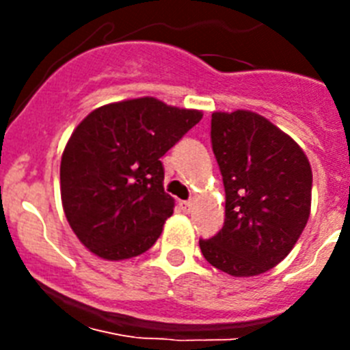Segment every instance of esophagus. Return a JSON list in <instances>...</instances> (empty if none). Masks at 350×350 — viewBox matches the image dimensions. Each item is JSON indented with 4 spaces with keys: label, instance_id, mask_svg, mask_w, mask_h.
Returning a JSON list of instances; mask_svg holds the SVG:
<instances>
[{
    "label": "esophagus",
    "instance_id": "obj_1",
    "mask_svg": "<svg viewBox=\"0 0 350 350\" xmlns=\"http://www.w3.org/2000/svg\"><path fill=\"white\" fill-rule=\"evenodd\" d=\"M193 206H194L193 202H180V208L184 210V212H187V213L193 210Z\"/></svg>",
    "mask_w": 350,
    "mask_h": 350
}]
</instances>
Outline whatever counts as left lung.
I'll use <instances>...</instances> for the list:
<instances>
[{
  "label": "left lung",
  "mask_w": 350,
  "mask_h": 350,
  "mask_svg": "<svg viewBox=\"0 0 350 350\" xmlns=\"http://www.w3.org/2000/svg\"><path fill=\"white\" fill-rule=\"evenodd\" d=\"M212 150L226 193L222 230L200 240L206 261L233 277L277 267L307 226L312 170L289 135L249 110L212 113Z\"/></svg>",
  "instance_id": "left-lung-1"
}]
</instances>
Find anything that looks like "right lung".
<instances>
[{
    "label": "right lung",
    "instance_id": "1",
    "mask_svg": "<svg viewBox=\"0 0 350 350\" xmlns=\"http://www.w3.org/2000/svg\"><path fill=\"white\" fill-rule=\"evenodd\" d=\"M202 117L137 98L96 108L71 133L61 159V200L71 230L92 254L120 261L156 243L175 206L159 159Z\"/></svg>",
    "mask_w": 350,
    "mask_h": 350
}]
</instances>
